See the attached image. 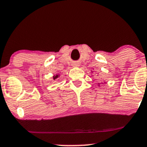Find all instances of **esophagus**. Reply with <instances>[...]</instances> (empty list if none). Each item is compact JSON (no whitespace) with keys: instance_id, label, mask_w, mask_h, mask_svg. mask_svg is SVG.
Wrapping results in <instances>:
<instances>
[{"instance_id":"34e87169","label":"esophagus","mask_w":147,"mask_h":147,"mask_svg":"<svg viewBox=\"0 0 147 147\" xmlns=\"http://www.w3.org/2000/svg\"><path fill=\"white\" fill-rule=\"evenodd\" d=\"M76 65V66H78V65Z\"/></svg>"}]
</instances>
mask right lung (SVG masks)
I'll return each mask as SVG.
<instances>
[{"label":"right lung","instance_id":"add662e5","mask_svg":"<svg viewBox=\"0 0 147 147\" xmlns=\"http://www.w3.org/2000/svg\"><path fill=\"white\" fill-rule=\"evenodd\" d=\"M58 77H59V75H56L55 76H53V79L55 80L56 78H58Z\"/></svg>","mask_w":147,"mask_h":147}]
</instances>
